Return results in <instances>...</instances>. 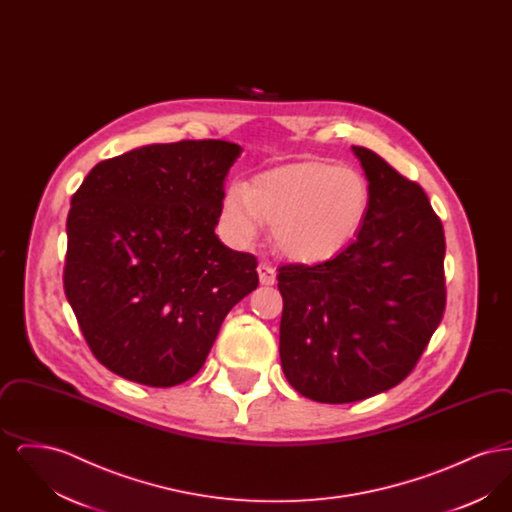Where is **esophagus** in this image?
Listing matches in <instances>:
<instances>
[{"instance_id": "esophagus-1", "label": "esophagus", "mask_w": 512, "mask_h": 512, "mask_svg": "<svg viewBox=\"0 0 512 512\" xmlns=\"http://www.w3.org/2000/svg\"><path fill=\"white\" fill-rule=\"evenodd\" d=\"M257 272H259V280H261L263 286H272L276 282V270H274V267H270L268 263H265V261L259 263Z\"/></svg>"}]
</instances>
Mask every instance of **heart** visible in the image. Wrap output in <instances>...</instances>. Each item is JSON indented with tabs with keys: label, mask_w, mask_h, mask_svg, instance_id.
Wrapping results in <instances>:
<instances>
[{
	"label": "heart",
	"mask_w": 512,
	"mask_h": 512,
	"mask_svg": "<svg viewBox=\"0 0 512 512\" xmlns=\"http://www.w3.org/2000/svg\"><path fill=\"white\" fill-rule=\"evenodd\" d=\"M370 186L355 169L328 161H301L232 186L222 199V222L240 245L251 244L263 222L276 249L297 263L336 257L363 226Z\"/></svg>",
	"instance_id": "obj_1"
}]
</instances>
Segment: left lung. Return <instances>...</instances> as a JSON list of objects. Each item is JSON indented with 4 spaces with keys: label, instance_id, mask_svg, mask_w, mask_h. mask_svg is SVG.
<instances>
[{
    "label": "left lung",
    "instance_id": "obj_1",
    "mask_svg": "<svg viewBox=\"0 0 512 512\" xmlns=\"http://www.w3.org/2000/svg\"><path fill=\"white\" fill-rule=\"evenodd\" d=\"M370 186L357 238L320 265L278 268L280 361L293 390L353 403L401 384L445 313V234L428 195L353 146Z\"/></svg>",
    "mask_w": 512,
    "mask_h": 512
}]
</instances>
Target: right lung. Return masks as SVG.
Segmentation results:
<instances>
[{
  "label": "right lung",
  "mask_w": 512,
  "mask_h": 512,
  "mask_svg": "<svg viewBox=\"0 0 512 512\" xmlns=\"http://www.w3.org/2000/svg\"><path fill=\"white\" fill-rule=\"evenodd\" d=\"M224 140L138 147L98 163L71 199L63 288L90 351L130 382L171 388L205 363L257 259L215 234Z\"/></svg>",
  "instance_id": "right-lung-1"
}]
</instances>
